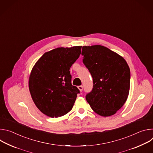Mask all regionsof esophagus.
Wrapping results in <instances>:
<instances>
[{"instance_id":"esophagus-1","label":"esophagus","mask_w":153,"mask_h":153,"mask_svg":"<svg viewBox=\"0 0 153 153\" xmlns=\"http://www.w3.org/2000/svg\"><path fill=\"white\" fill-rule=\"evenodd\" d=\"M77 88H78V89L80 91H82V90H83V86H79Z\"/></svg>"}]
</instances>
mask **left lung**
Instances as JSON below:
<instances>
[{"label": "left lung", "mask_w": 153, "mask_h": 153, "mask_svg": "<svg viewBox=\"0 0 153 153\" xmlns=\"http://www.w3.org/2000/svg\"><path fill=\"white\" fill-rule=\"evenodd\" d=\"M83 62L93 79V88L86 100L97 114L114 115L127 100L130 70L123 57L99 45L83 46Z\"/></svg>", "instance_id": "left-lung-1"}]
</instances>
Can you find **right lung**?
<instances>
[{"label":"right lung","mask_w":153,"mask_h":153,"mask_svg":"<svg viewBox=\"0 0 153 153\" xmlns=\"http://www.w3.org/2000/svg\"><path fill=\"white\" fill-rule=\"evenodd\" d=\"M82 46L59 47L46 52L31 71L28 86L39 110L50 117L70 112L79 90L71 84L70 68L79 58Z\"/></svg>","instance_id":"1"}]
</instances>
